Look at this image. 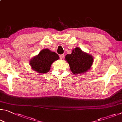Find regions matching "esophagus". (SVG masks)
Instances as JSON below:
<instances>
[{
  "mask_svg": "<svg viewBox=\"0 0 122 122\" xmlns=\"http://www.w3.org/2000/svg\"><path fill=\"white\" fill-rule=\"evenodd\" d=\"M60 59L62 60L64 59V54H61L60 55Z\"/></svg>",
  "mask_w": 122,
  "mask_h": 122,
  "instance_id": "34e87169",
  "label": "esophagus"
}]
</instances>
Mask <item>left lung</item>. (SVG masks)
I'll use <instances>...</instances> for the list:
<instances>
[{
    "mask_svg": "<svg viewBox=\"0 0 122 122\" xmlns=\"http://www.w3.org/2000/svg\"><path fill=\"white\" fill-rule=\"evenodd\" d=\"M65 59L74 74H83L88 71L94 61L92 55L83 52L78 47L74 49L71 54L66 55Z\"/></svg>",
    "mask_w": 122,
    "mask_h": 122,
    "instance_id": "8db88e82",
    "label": "left lung"
}]
</instances>
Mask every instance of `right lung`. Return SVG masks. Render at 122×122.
Here are the masks:
<instances>
[{
    "label": "right lung",
    "instance_id": "obj_1",
    "mask_svg": "<svg viewBox=\"0 0 122 122\" xmlns=\"http://www.w3.org/2000/svg\"><path fill=\"white\" fill-rule=\"evenodd\" d=\"M58 59L59 56L56 53L48 49H44L30 60V64L33 71L40 74H45L49 71L53 62Z\"/></svg>",
    "mask_w": 122,
    "mask_h": 122
}]
</instances>
